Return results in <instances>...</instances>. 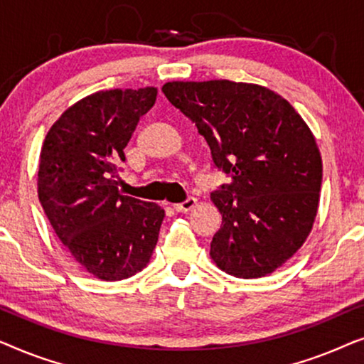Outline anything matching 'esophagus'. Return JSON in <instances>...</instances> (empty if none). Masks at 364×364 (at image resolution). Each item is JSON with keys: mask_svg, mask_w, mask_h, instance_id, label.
<instances>
[{"mask_svg": "<svg viewBox=\"0 0 364 364\" xmlns=\"http://www.w3.org/2000/svg\"><path fill=\"white\" fill-rule=\"evenodd\" d=\"M196 205H197V198L187 197L186 200L181 202V203H173V208H176L177 212H188V210H192V208Z\"/></svg>", "mask_w": 364, "mask_h": 364, "instance_id": "34e87169", "label": "esophagus"}]
</instances>
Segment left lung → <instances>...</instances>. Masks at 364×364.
I'll use <instances>...</instances> for the list:
<instances>
[{
  "label": "left lung",
  "mask_w": 364,
  "mask_h": 364,
  "mask_svg": "<svg viewBox=\"0 0 364 364\" xmlns=\"http://www.w3.org/2000/svg\"><path fill=\"white\" fill-rule=\"evenodd\" d=\"M162 92L230 177L212 193L222 213L212 260L237 278L275 272L305 243L318 212L323 164L310 127L287 99L258 84L172 81Z\"/></svg>",
  "instance_id": "obj_1"
}]
</instances>
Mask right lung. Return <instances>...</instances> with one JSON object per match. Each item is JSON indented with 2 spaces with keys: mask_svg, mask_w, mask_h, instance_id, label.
<instances>
[{
  "mask_svg": "<svg viewBox=\"0 0 364 364\" xmlns=\"http://www.w3.org/2000/svg\"><path fill=\"white\" fill-rule=\"evenodd\" d=\"M156 87L111 89L61 114L43 142L38 197L71 257L99 280L136 275L151 260L166 212L117 188L124 149Z\"/></svg>",
  "mask_w": 364,
  "mask_h": 364,
  "instance_id": "obj_1",
  "label": "right lung"
}]
</instances>
